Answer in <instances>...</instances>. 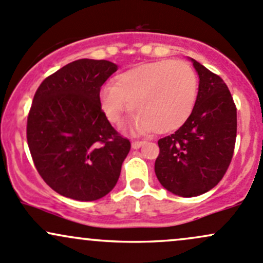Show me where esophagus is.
Listing matches in <instances>:
<instances>
[{"mask_svg": "<svg viewBox=\"0 0 263 263\" xmlns=\"http://www.w3.org/2000/svg\"><path fill=\"white\" fill-rule=\"evenodd\" d=\"M144 144H145V142H133L132 143V148L133 149H139V148H142Z\"/></svg>", "mask_w": 263, "mask_h": 263, "instance_id": "34e87169", "label": "esophagus"}]
</instances>
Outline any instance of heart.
<instances>
[{
  "label": "heart",
  "instance_id": "b5f03b06",
  "mask_svg": "<svg viewBox=\"0 0 263 263\" xmlns=\"http://www.w3.org/2000/svg\"><path fill=\"white\" fill-rule=\"evenodd\" d=\"M198 95L196 72L183 61L159 60L140 64L117 75L114 85L99 91L101 111L110 123H119L129 108L132 132L160 134L176 132L189 119Z\"/></svg>",
  "mask_w": 263,
  "mask_h": 263
}]
</instances>
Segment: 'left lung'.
<instances>
[{"label":"left lung","mask_w":263,"mask_h":263,"mask_svg":"<svg viewBox=\"0 0 263 263\" xmlns=\"http://www.w3.org/2000/svg\"><path fill=\"white\" fill-rule=\"evenodd\" d=\"M199 78L193 112L174 134L158 140L155 176L166 191L197 197L216 187L234 151L237 110L224 81L189 58Z\"/></svg>","instance_id":"obj_1"}]
</instances>
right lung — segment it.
<instances>
[{"mask_svg":"<svg viewBox=\"0 0 263 263\" xmlns=\"http://www.w3.org/2000/svg\"><path fill=\"white\" fill-rule=\"evenodd\" d=\"M118 65L80 59L39 86L27 118V143L42 179L61 196L90 202L117 184L130 142L110 125L100 87Z\"/></svg>","mask_w":263,"mask_h":263,"instance_id":"obj_1","label":"right lung"}]
</instances>
